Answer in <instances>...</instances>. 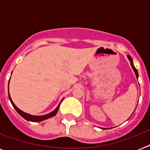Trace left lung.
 Returning a JSON list of instances; mask_svg holds the SVG:
<instances>
[{
  "instance_id": "obj_1",
  "label": "left lung",
  "mask_w": 150,
  "mask_h": 150,
  "mask_svg": "<svg viewBox=\"0 0 150 150\" xmlns=\"http://www.w3.org/2000/svg\"><path fill=\"white\" fill-rule=\"evenodd\" d=\"M127 57H128V60H129L130 62H131V66H132V69H133V70H134V72L135 75H136V77H137V78H138V72H137V69L135 68V67H134V66L133 60H132V58L131 56H130V55H127ZM132 114H133V113H132ZM104 129H107V128H104Z\"/></svg>"
}]
</instances>
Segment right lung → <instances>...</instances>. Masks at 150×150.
Segmentation results:
<instances>
[{"mask_svg":"<svg viewBox=\"0 0 150 150\" xmlns=\"http://www.w3.org/2000/svg\"><path fill=\"white\" fill-rule=\"evenodd\" d=\"M9 83H10V80H9ZM8 87H9V86H8ZM9 99H10V102H11V104H12V105H13V107L15 108V110L17 111V112H18V114L20 115L22 117H23L25 120H27V121L34 122H42V121H43V120H47V119H49V118H51V117H52V116H55L57 112H58V111H59V106H60L61 102H62V101H61L60 103H59V104L58 105V107H57L56 108H55V109L53 111H52V112H50V113H48V114L43 115V116H33V115H30V114H29V113H27V112H23V111L21 110L20 109H18V107H17L15 105V104L13 103V100H12L11 97H10V93H9Z\"/></svg>","mask_w":150,"mask_h":150,"instance_id":"add662e5","label":"right lung"}]
</instances>
